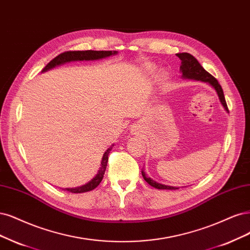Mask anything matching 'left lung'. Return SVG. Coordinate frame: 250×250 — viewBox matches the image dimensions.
<instances>
[{"label":"left lung","instance_id":"1","mask_svg":"<svg viewBox=\"0 0 250 250\" xmlns=\"http://www.w3.org/2000/svg\"><path fill=\"white\" fill-rule=\"evenodd\" d=\"M177 57H179V59L181 60L180 71H181V73H182L183 79L201 81V82L207 83L210 85H212V87L217 93L222 106L225 107V109L229 113V108H228L227 102H226L225 94H223L221 85L219 84L217 80L215 79L214 76H212L208 71H206L203 68V66L199 63V61H197V60L192 55L188 54V53H181V54H177ZM142 175H143L146 182L150 184L152 187H155L157 189H170V190H173V189H179L178 187L167 186V185L155 182V181H153L150 177L146 175L144 169H142Z\"/></svg>","mask_w":250,"mask_h":250}]
</instances>
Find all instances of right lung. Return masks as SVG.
Instances as JSON below:
<instances>
[{
  "label": "right lung",
  "instance_id": "right-lung-1",
  "mask_svg": "<svg viewBox=\"0 0 250 250\" xmlns=\"http://www.w3.org/2000/svg\"><path fill=\"white\" fill-rule=\"evenodd\" d=\"M117 51L116 50H74V51H65V53L60 54L57 56L55 59L51 60V61L42 69V72L47 71L51 68H54L58 65H61L67 62H71V61H90V60H98V59H103V58H107L111 55H116ZM114 145H111L110 147L105 151V153L103 154V157L101 160V167L98 170L97 175L94 177L89 183L84 184L83 186L76 187V188H65L64 190H67L72 193H82V192H87L93 190L94 188H96L103 179V175L105 173L106 166H107V160H108V154L109 151L113 148Z\"/></svg>",
  "mask_w": 250,
  "mask_h": 250
}]
</instances>
